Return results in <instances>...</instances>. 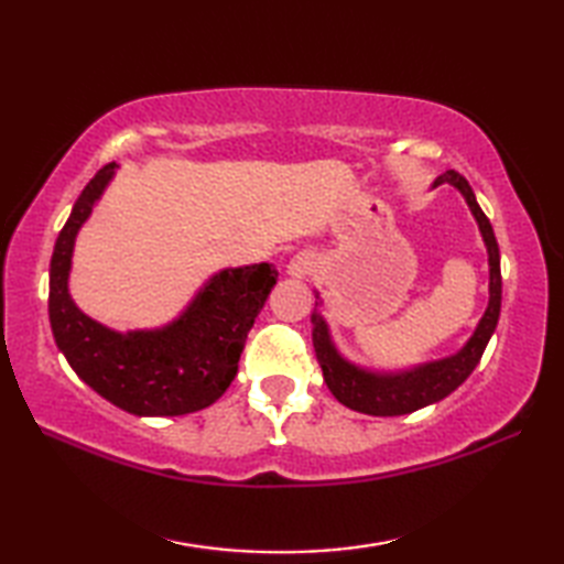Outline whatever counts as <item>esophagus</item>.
<instances>
[{"label":"esophagus","instance_id":"obj_1","mask_svg":"<svg viewBox=\"0 0 564 564\" xmlns=\"http://www.w3.org/2000/svg\"><path fill=\"white\" fill-rule=\"evenodd\" d=\"M315 254L313 251H297V254L289 261V273L293 275V279H305V275L315 269Z\"/></svg>","mask_w":564,"mask_h":564}]
</instances>
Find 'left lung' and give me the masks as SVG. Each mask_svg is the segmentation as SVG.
I'll use <instances>...</instances> for the list:
<instances>
[{
  "instance_id": "obj_1",
  "label": "left lung",
  "mask_w": 564,
  "mask_h": 564,
  "mask_svg": "<svg viewBox=\"0 0 564 564\" xmlns=\"http://www.w3.org/2000/svg\"><path fill=\"white\" fill-rule=\"evenodd\" d=\"M441 184H451L453 188L460 191L467 208H470V213L475 215L477 227H480V235L485 239L487 257H489L487 310L482 319L477 322L473 337L467 339L463 349L455 351L453 356L438 358V361H429L414 368H402V370H370V368L351 364L349 358H344L339 354V349L332 341L329 325L317 310L319 303H315V313L310 319H313V344H315L322 376H325V382L334 398L354 412L370 414V416H400V414H412L426 404H434L443 398H448L455 388L463 386L467 376L475 370V366L480 364L487 344L497 329L499 310H501V269H499V245H497L495 230L492 225H489L482 208L477 206V198L473 194L470 184L465 182V176L448 170L446 174H441L436 178L434 188Z\"/></svg>"
}]
</instances>
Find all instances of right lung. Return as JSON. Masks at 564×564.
I'll use <instances>...</instances> for the list:
<instances>
[{
	"instance_id": "add662e5",
	"label": "right lung",
	"mask_w": 564,
	"mask_h": 564,
	"mask_svg": "<svg viewBox=\"0 0 564 564\" xmlns=\"http://www.w3.org/2000/svg\"><path fill=\"white\" fill-rule=\"evenodd\" d=\"M116 174L106 164L84 186L55 239L47 315L57 349L104 400L135 416H178L213 404L237 376L247 332L275 285L271 263L213 273L184 313L158 329L116 332L69 295L75 239Z\"/></svg>"
}]
</instances>
